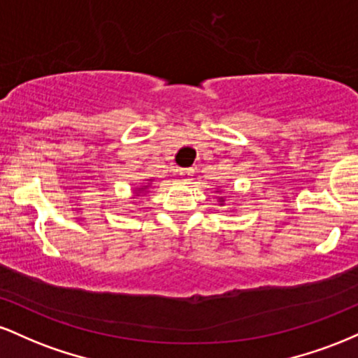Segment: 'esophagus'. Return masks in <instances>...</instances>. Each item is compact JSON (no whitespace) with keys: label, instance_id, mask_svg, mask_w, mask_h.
Instances as JSON below:
<instances>
[{"label":"esophagus","instance_id":"34e87169","mask_svg":"<svg viewBox=\"0 0 358 358\" xmlns=\"http://www.w3.org/2000/svg\"><path fill=\"white\" fill-rule=\"evenodd\" d=\"M193 173L192 168H178V175L182 176V178H188Z\"/></svg>","mask_w":358,"mask_h":358}]
</instances>
